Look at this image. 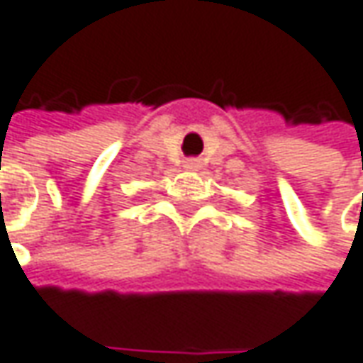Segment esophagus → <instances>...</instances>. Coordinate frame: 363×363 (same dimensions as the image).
Here are the masks:
<instances>
[{
	"label": "esophagus",
	"mask_w": 363,
	"mask_h": 363,
	"mask_svg": "<svg viewBox=\"0 0 363 363\" xmlns=\"http://www.w3.org/2000/svg\"><path fill=\"white\" fill-rule=\"evenodd\" d=\"M182 166H184V170H199L201 168V162L197 160V158H189Z\"/></svg>",
	"instance_id": "esophagus-1"
}]
</instances>
